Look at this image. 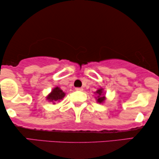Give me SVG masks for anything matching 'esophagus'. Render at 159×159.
Returning <instances> with one entry per match:
<instances>
[{
    "label": "esophagus",
    "instance_id": "esophagus-1",
    "mask_svg": "<svg viewBox=\"0 0 159 159\" xmlns=\"http://www.w3.org/2000/svg\"><path fill=\"white\" fill-rule=\"evenodd\" d=\"M75 90L77 91H82L83 90V89H82V88H76Z\"/></svg>",
    "mask_w": 159,
    "mask_h": 159
}]
</instances>
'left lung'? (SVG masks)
Here are the masks:
<instances>
[{"mask_svg": "<svg viewBox=\"0 0 159 159\" xmlns=\"http://www.w3.org/2000/svg\"><path fill=\"white\" fill-rule=\"evenodd\" d=\"M95 93L97 94V102L98 103H103V102L105 101L106 98H105V95H103V89L101 88L99 89V90H98Z\"/></svg>", "mask_w": 159, "mask_h": 159, "instance_id": "left-lung-1", "label": "left lung"}]
</instances>
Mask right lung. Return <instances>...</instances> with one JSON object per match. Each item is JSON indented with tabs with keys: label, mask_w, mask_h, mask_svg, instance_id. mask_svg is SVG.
Segmentation results:
<instances>
[{
	"label": "right lung",
	"mask_w": 159,
	"mask_h": 159,
	"mask_svg": "<svg viewBox=\"0 0 159 159\" xmlns=\"http://www.w3.org/2000/svg\"><path fill=\"white\" fill-rule=\"evenodd\" d=\"M65 96V93L63 92L62 90L58 88V87H56L53 89V90L51 91V93L47 96V100L49 101L53 102V103H55L54 102L60 101Z\"/></svg>",
	"instance_id": "obj_1"
}]
</instances>
